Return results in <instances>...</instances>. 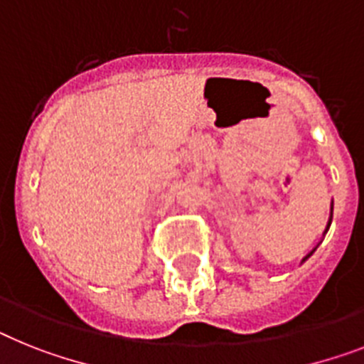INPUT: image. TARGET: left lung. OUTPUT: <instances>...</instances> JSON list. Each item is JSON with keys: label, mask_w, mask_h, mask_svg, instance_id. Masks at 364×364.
I'll return each instance as SVG.
<instances>
[{"label": "left lung", "mask_w": 364, "mask_h": 364, "mask_svg": "<svg viewBox=\"0 0 364 364\" xmlns=\"http://www.w3.org/2000/svg\"><path fill=\"white\" fill-rule=\"evenodd\" d=\"M331 218H333V214H331ZM329 225H331V219H329V223H327V229H329ZM327 229H326V230H327ZM311 255H312V253H309L305 258H309V257H311Z\"/></svg>", "instance_id": "1"}]
</instances>
